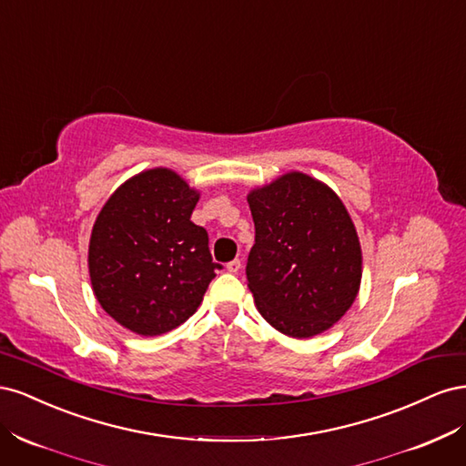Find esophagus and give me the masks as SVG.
<instances>
[{
	"label": "esophagus",
	"mask_w": 466,
	"mask_h": 466,
	"mask_svg": "<svg viewBox=\"0 0 466 466\" xmlns=\"http://www.w3.org/2000/svg\"><path fill=\"white\" fill-rule=\"evenodd\" d=\"M225 268H228V270H229L231 274H237L238 270H241V260H238V258H235V260L228 262V266H225Z\"/></svg>",
	"instance_id": "esophagus-1"
}]
</instances>
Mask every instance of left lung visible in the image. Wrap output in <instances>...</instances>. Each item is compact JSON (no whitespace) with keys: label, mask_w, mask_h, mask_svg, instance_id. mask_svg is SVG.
Returning <instances> with one entry per match:
<instances>
[{"label":"left lung","mask_w":466,"mask_h":466,"mask_svg":"<svg viewBox=\"0 0 466 466\" xmlns=\"http://www.w3.org/2000/svg\"><path fill=\"white\" fill-rule=\"evenodd\" d=\"M247 200L255 221L247 279L260 315L293 338L330 329L361 281V248L344 204L303 173L284 175Z\"/></svg>","instance_id":"1"}]
</instances>
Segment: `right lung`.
I'll return each mask as SVG.
<instances>
[{"label": "right lung", "mask_w": 466, "mask_h": 466, "mask_svg": "<svg viewBox=\"0 0 466 466\" xmlns=\"http://www.w3.org/2000/svg\"><path fill=\"white\" fill-rule=\"evenodd\" d=\"M198 194L168 168L122 185L98 214L89 243L93 291L105 311L142 336L177 329L198 309L221 264L190 221Z\"/></svg>", "instance_id": "add662e5"}]
</instances>
